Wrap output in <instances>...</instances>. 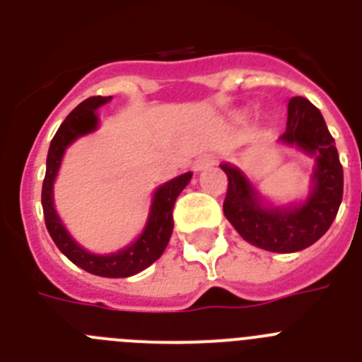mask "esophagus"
<instances>
[{"instance_id":"esophagus-1","label":"esophagus","mask_w":362,"mask_h":362,"mask_svg":"<svg viewBox=\"0 0 362 362\" xmlns=\"http://www.w3.org/2000/svg\"><path fill=\"white\" fill-rule=\"evenodd\" d=\"M216 161L217 158L214 156V153H204V156H201V158H197L196 161H194V170L196 172L204 170V168H209V166L214 165Z\"/></svg>"}]
</instances>
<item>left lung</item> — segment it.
<instances>
[{
  "instance_id": "1",
  "label": "left lung",
  "mask_w": 362,
  "mask_h": 362,
  "mask_svg": "<svg viewBox=\"0 0 362 362\" xmlns=\"http://www.w3.org/2000/svg\"><path fill=\"white\" fill-rule=\"evenodd\" d=\"M279 139L299 146L317 163L305 203L286 209L267 206L238 166L225 163L221 168L228 177V190L223 212L245 241L268 252L290 254L308 248L332 226L343 201V166L321 112L306 98L290 99L288 123Z\"/></svg>"
}]
</instances>
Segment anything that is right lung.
<instances>
[{
  "mask_svg": "<svg viewBox=\"0 0 362 362\" xmlns=\"http://www.w3.org/2000/svg\"><path fill=\"white\" fill-rule=\"evenodd\" d=\"M112 95H94V98L85 99L83 103L70 112L62 127L57 129L52 143H50L49 156H47V172L43 179V190H41V204H43L45 225L49 230L50 238L56 243V246L74 264H78L83 270L90 272L94 276L101 277H130L137 272L148 268L153 261H158L165 252L166 245L170 241L172 230H174V204L177 196L183 192V188L190 183L192 172L179 175L168 183L161 185L156 190L150 204V214L146 219L145 230L141 235L129 245L127 248L114 254H90L83 246L70 238V233L63 226L62 219L54 209V181H56L57 170L62 165L63 153L66 146L78 137L90 134L98 129V110L101 105L108 103Z\"/></svg>",
  "mask_w": 362,
  "mask_h": 362,
  "instance_id": "right-lung-1",
  "label": "right lung"
}]
</instances>
